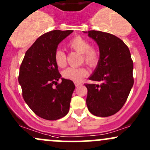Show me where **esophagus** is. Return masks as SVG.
Listing matches in <instances>:
<instances>
[{
	"mask_svg": "<svg viewBox=\"0 0 150 150\" xmlns=\"http://www.w3.org/2000/svg\"><path fill=\"white\" fill-rule=\"evenodd\" d=\"M75 86L76 87H79V86H82V83H79V82H75Z\"/></svg>",
	"mask_w": 150,
	"mask_h": 150,
	"instance_id": "1",
	"label": "esophagus"
}]
</instances>
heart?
Wrapping results in <instances>:
<instances>
[{
	"mask_svg": "<svg viewBox=\"0 0 150 150\" xmlns=\"http://www.w3.org/2000/svg\"><path fill=\"white\" fill-rule=\"evenodd\" d=\"M71 49L82 54L83 61L90 67H94L99 60V51L96 46H91L89 41L83 37L77 36L74 37L68 43ZM54 61L59 67H65L67 64V55L61 49L56 50L54 52ZM88 74V71L84 67H69L63 71V76L69 80L78 82L81 81L83 77Z\"/></svg>",
	"mask_w": 150,
	"mask_h": 150,
	"instance_id": "b5f03b06",
	"label": "heart"
}]
</instances>
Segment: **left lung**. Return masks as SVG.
Instances as JSON below:
<instances>
[{"label": "left lung", "instance_id": "8db88e82", "mask_svg": "<svg viewBox=\"0 0 150 150\" xmlns=\"http://www.w3.org/2000/svg\"><path fill=\"white\" fill-rule=\"evenodd\" d=\"M83 32L96 41L100 52L98 65L89 79L101 83H85L88 90L86 105L94 115L109 117L122 109L134 84L129 49L122 40L111 33Z\"/></svg>", "mask_w": 150, "mask_h": 150}]
</instances>
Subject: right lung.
<instances>
[{"label":"right lung","instance_id":"right-lung-1","mask_svg":"<svg viewBox=\"0 0 150 150\" xmlns=\"http://www.w3.org/2000/svg\"><path fill=\"white\" fill-rule=\"evenodd\" d=\"M73 32L54 30L38 37L26 51L20 67L18 82L22 96L38 117L56 120L68 114L75 88L74 82L61 78L54 61L59 43Z\"/></svg>","mask_w":150,"mask_h":150}]
</instances>
